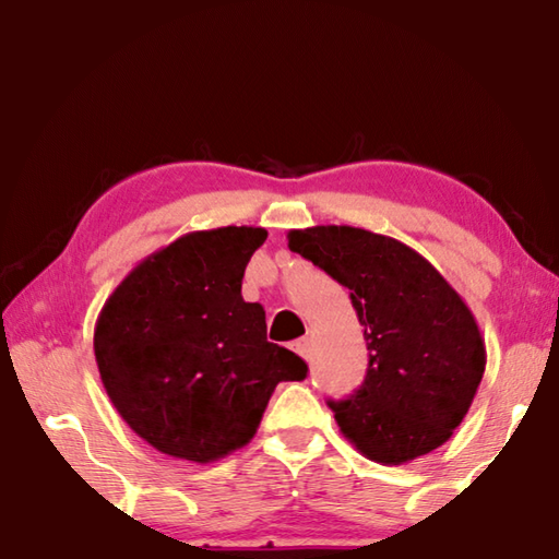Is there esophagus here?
Masks as SVG:
<instances>
[{
	"label": "esophagus",
	"instance_id": "1",
	"mask_svg": "<svg viewBox=\"0 0 559 559\" xmlns=\"http://www.w3.org/2000/svg\"><path fill=\"white\" fill-rule=\"evenodd\" d=\"M293 352L305 360H310V356H312V348H310L308 338H298V342H293Z\"/></svg>",
	"mask_w": 559,
	"mask_h": 559
}]
</instances>
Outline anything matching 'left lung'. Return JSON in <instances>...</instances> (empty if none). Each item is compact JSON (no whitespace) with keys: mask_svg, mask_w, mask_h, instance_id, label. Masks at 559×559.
I'll return each mask as SVG.
<instances>
[{"mask_svg":"<svg viewBox=\"0 0 559 559\" xmlns=\"http://www.w3.org/2000/svg\"><path fill=\"white\" fill-rule=\"evenodd\" d=\"M288 247L352 290L364 324V385L348 400L326 402L342 433L382 465L443 445L465 419L487 364L465 300L419 251L368 229H290Z\"/></svg>","mask_w":559,"mask_h":559,"instance_id":"obj_1","label":"left lung"}]
</instances>
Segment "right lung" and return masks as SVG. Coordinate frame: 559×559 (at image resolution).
I'll list each match as a JSON object with an SVG mask.
<instances>
[{
	"label": "right lung",
	"mask_w": 559,
	"mask_h": 559,
	"mask_svg": "<svg viewBox=\"0 0 559 559\" xmlns=\"http://www.w3.org/2000/svg\"><path fill=\"white\" fill-rule=\"evenodd\" d=\"M264 227L179 237L128 273L98 312V376L123 421L159 453L213 463L247 445L281 380L308 366L266 342L242 278Z\"/></svg>",
	"instance_id": "add662e5"
}]
</instances>
